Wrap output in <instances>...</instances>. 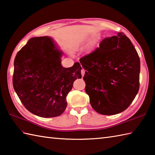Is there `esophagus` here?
<instances>
[{"instance_id": "esophagus-1", "label": "esophagus", "mask_w": 155, "mask_h": 155, "mask_svg": "<svg viewBox=\"0 0 155 155\" xmlns=\"http://www.w3.org/2000/svg\"><path fill=\"white\" fill-rule=\"evenodd\" d=\"M81 74H82V76H83V77H84V74H85V70L84 68H82L81 69Z\"/></svg>"}]
</instances>
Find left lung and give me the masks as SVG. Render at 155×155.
I'll return each instance as SVG.
<instances>
[{"label":"left lung","mask_w":155,"mask_h":155,"mask_svg":"<svg viewBox=\"0 0 155 155\" xmlns=\"http://www.w3.org/2000/svg\"><path fill=\"white\" fill-rule=\"evenodd\" d=\"M90 103L98 113L113 115L126 110L139 90L140 58L123 32L103 39L99 47L80 59Z\"/></svg>","instance_id":"obj_1"}]
</instances>
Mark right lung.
Wrapping results in <instances>:
<instances>
[{"label": "right lung", "mask_w": 155, "mask_h": 155, "mask_svg": "<svg viewBox=\"0 0 155 155\" xmlns=\"http://www.w3.org/2000/svg\"><path fill=\"white\" fill-rule=\"evenodd\" d=\"M62 55L48 37L31 38L16 55L13 87L25 107L37 116L51 118L62 114L74 81L82 77L79 62L62 67Z\"/></svg>", "instance_id": "1"}]
</instances>
